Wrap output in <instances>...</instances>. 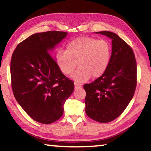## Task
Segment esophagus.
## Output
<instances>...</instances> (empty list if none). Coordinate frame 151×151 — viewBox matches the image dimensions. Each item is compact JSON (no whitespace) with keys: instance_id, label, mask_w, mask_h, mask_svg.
Here are the masks:
<instances>
[{"instance_id":"34e87169","label":"esophagus","mask_w":151,"mask_h":151,"mask_svg":"<svg viewBox=\"0 0 151 151\" xmlns=\"http://www.w3.org/2000/svg\"><path fill=\"white\" fill-rule=\"evenodd\" d=\"M82 86L81 84H78L77 83H75V88H80Z\"/></svg>"}]
</instances>
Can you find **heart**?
Segmentation results:
<instances>
[{
    "instance_id": "1",
    "label": "heart",
    "mask_w": 151,
    "mask_h": 151,
    "mask_svg": "<svg viewBox=\"0 0 151 151\" xmlns=\"http://www.w3.org/2000/svg\"><path fill=\"white\" fill-rule=\"evenodd\" d=\"M111 47L106 40L90 37L76 38L66 45V50L59 49L55 58L63 74L70 75L80 66L73 77L79 83L91 77H100L109 65Z\"/></svg>"
}]
</instances>
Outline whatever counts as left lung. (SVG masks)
Segmentation results:
<instances>
[{"label": "left lung", "instance_id": "obj_1", "mask_svg": "<svg viewBox=\"0 0 151 151\" xmlns=\"http://www.w3.org/2000/svg\"><path fill=\"white\" fill-rule=\"evenodd\" d=\"M96 33L112 39V54L105 73L83 86L85 112L94 121L105 123L121 115L133 97L137 83V61L132 48L115 33Z\"/></svg>", "mask_w": 151, "mask_h": 151}]
</instances>
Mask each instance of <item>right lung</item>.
<instances>
[{
	"mask_svg": "<svg viewBox=\"0 0 151 151\" xmlns=\"http://www.w3.org/2000/svg\"><path fill=\"white\" fill-rule=\"evenodd\" d=\"M68 33H36L17 46L11 60V86L17 101L34 121L50 124L63 114L75 85L49 53Z\"/></svg>",
	"mask_w": 151,
	"mask_h": 151,
	"instance_id": "add662e5",
	"label": "right lung"
}]
</instances>
